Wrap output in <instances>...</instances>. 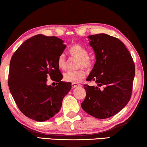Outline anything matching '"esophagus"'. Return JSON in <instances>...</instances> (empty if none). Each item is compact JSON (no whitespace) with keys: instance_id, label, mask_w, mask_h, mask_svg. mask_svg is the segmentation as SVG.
I'll return each instance as SVG.
<instances>
[{"instance_id":"1","label":"esophagus","mask_w":147,"mask_h":147,"mask_svg":"<svg viewBox=\"0 0 147 147\" xmlns=\"http://www.w3.org/2000/svg\"><path fill=\"white\" fill-rule=\"evenodd\" d=\"M71 86L72 88H76V87H78V86H81V85L80 84H75V83H73L71 84Z\"/></svg>"}]
</instances>
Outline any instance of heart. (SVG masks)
Instances as JSON below:
<instances>
[{
    "instance_id": "1",
    "label": "heart",
    "mask_w": 147,
    "mask_h": 147,
    "mask_svg": "<svg viewBox=\"0 0 147 147\" xmlns=\"http://www.w3.org/2000/svg\"><path fill=\"white\" fill-rule=\"evenodd\" d=\"M70 55L79 59L78 63V67H84L90 69L93 63L92 58L88 55L87 48L79 43L74 44L69 50ZM57 65L61 69H65L67 67L65 57L64 54H61L57 59ZM86 76V72L84 69H80L77 71H68L63 75V80L65 82L71 83H78L84 79Z\"/></svg>"
}]
</instances>
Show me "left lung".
I'll use <instances>...</instances> for the list:
<instances>
[{
    "instance_id": "left-lung-1",
    "label": "left lung",
    "mask_w": 147,
    "mask_h": 147,
    "mask_svg": "<svg viewBox=\"0 0 147 147\" xmlns=\"http://www.w3.org/2000/svg\"><path fill=\"white\" fill-rule=\"evenodd\" d=\"M96 61L84 86L86 96L81 106L94 117L105 119L119 112L131 98L135 66L130 52L117 38L101 33L88 36Z\"/></svg>"
}]
</instances>
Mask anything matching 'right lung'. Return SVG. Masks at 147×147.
<instances>
[{
	"label": "right lung",
	"instance_id": "right-lung-1",
	"mask_svg": "<svg viewBox=\"0 0 147 147\" xmlns=\"http://www.w3.org/2000/svg\"><path fill=\"white\" fill-rule=\"evenodd\" d=\"M59 38L37 35L26 40L12 56L8 84L21 112L27 117L43 122L58 113L63 98L71 88L63 76L57 59L66 47ZM50 77L58 84L47 85Z\"/></svg>",
	"mask_w": 147,
	"mask_h": 147
}]
</instances>
